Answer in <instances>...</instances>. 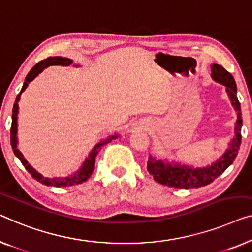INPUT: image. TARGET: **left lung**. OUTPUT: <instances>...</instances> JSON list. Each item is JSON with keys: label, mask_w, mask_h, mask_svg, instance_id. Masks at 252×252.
<instances>
[{"label": "left lung", "mask_w": 252, "mask_h": 252, "mask_svg": "<svg viewBox=\"0 0 252 252\" xmlns=\"http://www.w3.org/2000/svg\"><path fill=\"white\" fill-rule=\"evenodd\" d=\"M211 77L215 81L226 86V91L231 99L232 105L238 112V119L235 123V134L231 145L223 156L214 162L211 166L203 168H189L187 166H180L177 163H170L156 160L153 157H149L148 171L150 173L156 182L176 189H194L201 188L210 184L216 178L227 169V167L233 163L239 153L241 145V127H242V112L241 104L236 96V84L233 76L220 64L214 63L211 65Z\"/></svg>", "instance_id": "8db88e82"}]
</instances>
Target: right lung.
Listing matches in <instances>:
<instances>
[{
	"instance_id": "obj_1",
	"label": "right lung",
	"mask_w": 252,
	"mask_h": 252,
	"mask_svg": "<svg viewBox=\"0 0 252 252\" xmlns=\"http://www.w3.org/2000/svg\"><path fill=\"white\" fill-rule=\"evenodd\" d=\"M72 63V61L70 59H67V58H61V57H50L46 58V59L39 61L38 63H36L34 67L31 69V71L28 72V75L26 76V79H25V83L23 85V89H21L20 93L17 95L16 102L13 104V109H12V124H11V129H10V141H11V147H12V150L14 152V155L17 156V158L20 160L23 166L26 168L29 174L32 175V177L36 180L39 183H42L43 185H47V187H57V188H61V187H71V185H76V184H81L83 182H85L89 180L92 175L93 170H94V165H95V157L97 155V152L101 150L102 145L107 144L110 142L111 140L117 137V135L115 136H110L105 140L101 141L100 143H97L95 147L93 148V150L91 151L89 155V158H87L85 161H84L82 168L79 169L77 173L71 175L69 177H63V178H49V177H44L42 176L41 174H38L32 166L28 165V162L24 159L23 155H21L20 151L17 149V115H18V102H19L21 93L24 92L25 89L28 86V83H31L32 79H34L36 76H37L39 72L43 71V69L49 67V65H57V64H61V65H70Z\"/></svg>"
}]
</instances>
